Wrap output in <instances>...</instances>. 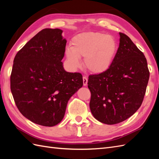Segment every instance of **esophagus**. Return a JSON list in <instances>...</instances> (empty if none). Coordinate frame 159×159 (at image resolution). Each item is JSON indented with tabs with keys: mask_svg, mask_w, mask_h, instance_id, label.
I'll return each instance as SVG.
<instances>
[{
	"mask_svg": "<svg viewBox=\"0 0 159 159\" xmlns=\"http://www.w3.org/2000/svg\"><path fill=\"white\" fill-rule=\"evenodd\" d=\"M83 85L84 86H87V82H88V79L86 76H83Z\"/></svg>",
	"mask_w": 159,
	"mask_h": 159,
	"instance_id": "obj_1",
	"label": "esophagus"
}]
</instances>
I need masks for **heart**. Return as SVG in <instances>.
<instances>
[{"mask_svg": "<svg viewBox=\"0 0 159 159\" xmlns=\"http://www.w3.org/2000/svg\"><path fill=\"white\" fill-rule=\"evenodd\" d=\"M118 50V42L115 37L100 32H85L74 36L71 48L66 50V57L74 69L84 66L89 72L100 74L107 72L114 61Z\"/></svg>", "mask_w": 159, "mask_h": 159, "instance_id": "heart-1", "label": "heart"}]
</instances>
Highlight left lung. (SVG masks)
I'll return each instance as SVG.
<instances>
[{
  "label": "left lung",
  "instance_id": "1",
  "mask_svg": "<svg viewBox=\"0 0 159 159\" xmlns=\"http://www.w3.org/2000/svg\"><path fill=\"white\" fill-rule=\"evenodd\" d=\"M119 35V48L110 68L88 80L91 112L109 125L126 120L139 109L150 77L143 53L126 35Z\"/></svg>",
  "mask_w": 159,
  "mask_h": 159
}]
</instances>
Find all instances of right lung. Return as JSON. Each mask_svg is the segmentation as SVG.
Wrapping results in <instances>:
<instances>
[{
	"label": "right lung",
	"instance_id": "right-lung-1",
	"mask_svg": "<svg viewBox=\"0 0 159 159\" xmlns=\"http://www.w3.org/2000/svg\"><path fill=\"white\" fill-rule=\"evenodd\" d=\"M62 33L43 29L13 60L10 82L16 106L26 118L43 126L61 122L68 100L83 85L81 74L63 68L67 41Z\"/></svg>",
	"mask_w": 159,
	"mask_h": 159
}]
</instances>
